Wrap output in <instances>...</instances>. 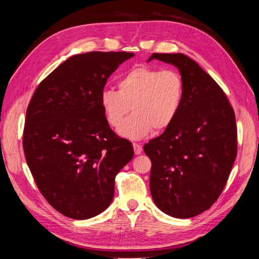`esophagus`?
Segmentation results:
<instances>
[{"instance_id": "obj_1", "label": "esophagus", "mask_w": 259, "mask_h": 259, "mask_svg": "<svg viewBox=\"0 0 259 259\" xmlns=\"http://www.w3.org/2000/svg\"><path fill=\"white\" fill-rule=\"evenodd\" d=\"M133 146H134V150H135L136 155H140V153L142 152V147L139 144H134Z\"/></svg>"}]
</instances>
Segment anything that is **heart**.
Segmentation results:
<instances>
[{
	"instance_id": "1",
	"label": "heart",
	"mask_w": 259,
	"mask_h": 259,
	"mask_svg": "<svg viewBox=\"0 0 259 259\" xmlns=\"http://www.w3.org/2000/svg\"><path fill=\"white\" fill-rule=\"evenodd\" d=\"M117 87L118 91H102L100 107L110 125H120L118 134L124 138L142 139L177 119L184 100V80L177 71L142 65L121 76ZM130 108L134 113L124 121Z\"/></svg>"
}]
</instances>
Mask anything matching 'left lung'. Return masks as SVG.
Segmentation results:
<instances>
[{
	"label": "left lung",
	"mask_w": 259,
	"mask_h": 259,
	"mask_svg": "<svg viewBox=\"0 0 259 259\" xmlns=\"http://www.w3.org/2000/svg\"><path fill=\"white\" fill-rule=\"evenodd\" d=\"M175 65L184 100L175 122L145 145L151 160L150 192L156 206L175 218H191L218 199L237 155L234 110L222 88L183 53H153Z\"/></svg>",
	"instance_id": "1"
}]
</instances>
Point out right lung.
<instances>
[{
  "mask_svg": "<svg viewBox=\"0 0 259 259\" xmlns=\"http://www.w3.org/2000/svg\"><path fill=\"white\" fill-rule=\"evenodd\" d=\"M129 52H88L65 60L43 80L26 110L24 155L38 190L72 219L110 206L114 178L133 145L110 129L100 107L108 78Z\"/></svg>",
  "mask_w": 259,
  "mask_h": 259,
  "instance_id": "right-lung-1",
  "label": "right lung"
}]
</instances>
